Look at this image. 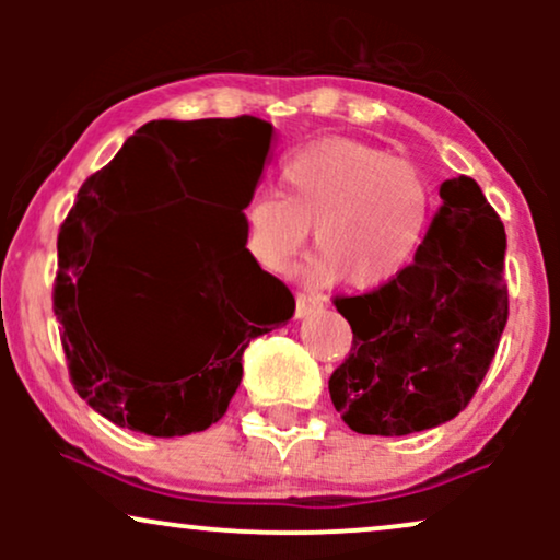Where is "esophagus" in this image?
I'll list each match as a JSON object with an SVG mask.
<instances>
[{"label":"esophagus","instance_id":"esophagus-1","mask_svg":"<svg viewBox=\"0 0 560 560\" xmlns=\"http://www.w3.org/2000/svg\"><path fill=\"white\" fill-rule=\"evenodd\" d=\"M324 298H318V294H298V318H305L311 316V313H316L324 307Z\"/></svg>","mask_w":560,"mask_h":560}]
</instances>
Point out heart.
Masks as SVG:
<instances>
[{
    "instance_id": "heart-1",
    "label": "heart",
    "mask_w": 560,
    "mask_h": 560,
    "mask_svg": "<svg viewBox=\"0 0 560 560\" xmlns=\"http://www.w3.org/2000/svg\"><path fill=\"white\" fill-rule=\"evenodd\" d=\"M434 213V189L413 160L352 139H324L287 158L281 197L260 191L244 210L249 253L284 273L313 226L320 253L313 284L347 276L352 287H387L419 258Z\"/></svg>"
}]
</instances>
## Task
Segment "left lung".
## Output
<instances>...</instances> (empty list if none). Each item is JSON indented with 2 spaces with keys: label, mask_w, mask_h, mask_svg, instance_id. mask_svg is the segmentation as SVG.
<instances>
[{
  "label": "left lung",
  "mask_w": 560,
  "mask_h": 560,
  "mask_svg": "<svg viewBox=\"0 0 560 560\" xmlns=\"http://www.w3.org/2000/svg\"><path fill=\"white\" fill-rule=\"evenodd\" d=\"M440 197L419 258L400 279L334 300L352 347L329 395L358 434L402 436L455 419L503 337V223L474 178H447Z\"/></svg>",
  "instance_id": "obj_1"
}]
</instances>
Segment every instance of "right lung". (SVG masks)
I'll return each instance as SVG.
<instances>
[{
    "label": "right lung",
    "mask_w": 560,
    "mask_h": 560,
    "mask_svg": "<svg viewBox=\"0 0 560 560\" xmlns=\"http://www.w3.org/2000/svg\"><path fill=\"white\" fill-rule=\"evenodd\" d=\"M271 141L253 115L152 120L79 189L57 236L55 316L75 392L115 427L208 429L240 389L247 345L294 316L292 292L247 249L244 208ZM155 164L170 178L147 185L140 171ZM186 194L206 202L132 229L131 212Z\"/></svg>",
    "instance_id": "1"
}]
</instances>
